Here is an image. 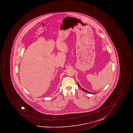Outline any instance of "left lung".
Returning a JSON list of instances; mask_svg holds the SVG:
<instances>
[{
	"label": "left lung",
	"instance_id": "left-lung-1",
	"mask_svg": "<svg viewBox=\"0 0 133 133\" xmlns=\"http://www.w3.org/2000/svg\"><path fill=\"white\" fill-rule=\"evenodd\" d=\"M78 84V86H79V87H80V88H81V89H82V90H83V91H86V92H87V93H89V94L93 93H92V92H89V91H86V90H85L84 89H83V88H81V87H80V86H79V84Z\"/></svg>",
	"mask_w": 133,
	"mask_h": 133
}]
</instances>
